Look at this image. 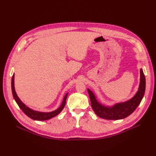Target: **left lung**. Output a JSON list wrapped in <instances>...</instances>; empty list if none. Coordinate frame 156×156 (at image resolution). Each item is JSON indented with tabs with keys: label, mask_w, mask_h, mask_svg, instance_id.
Instances as JSON below:
<instances>
[{
	"label": "left lung",
	"mask_w": 156,
	"mask_h": 156,
	"mask_svg": "<svg viewBox=\"0 0 156 156\" xmlns=\"http://www.w3.org/2000/svg\"><path fill=\"white\" fill-rule=\"evenodd\" d=\"M93 110L98 116L105 119H121L129 116L140 104L145 90V77L143 70L140 69V81L138 90L130 100L118 103L112 107H107L100 104L96 99L93 92L87 89Z\"/></svg>",
	"instance_id": "8db88e82"
}]
</instances>
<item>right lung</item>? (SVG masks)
<instances>
[{
	"instance_id": "1",
	"label": "right lung",
	"mask_w": 156,
	"mask_h": 156,
	"mask_svg": "<svg viewBox=\"0 0 156 156\" xmlns=\"http://www.w3.org/2000/svg\"><path fill=\"white\" fill-rule=\"evenodd\" d=\"M11 87H12V92L14 99L16 101V103H17L18 105H19L20 109L23 111V112L27 116H28L29 118H30L32 119L37 120V121L47 120V119H51L52 118L55 117L57 115H58V114L62 111V110L64 108L66 102L68 94H66V95L64 97L63 101H62L61 106L58 109L52 111V112H38V111H36L31 109L30 108L27 107V106L24 103H23L21 102V101L19 99V97H18L17 94H16L15 89H14V75H13V76L12 77Z\"/></svg>"
}]
</instances>
